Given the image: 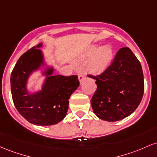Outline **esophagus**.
Instances as JSON below:
<instances>
[{"instance_id": "34e87169", "label": "esophagus", "mask_w": 157, "mask_h": 157, "mask_svg": "<svg viewBox=\"0 0 157 157\" xmlns=\"http://www.w3.org/2000/svg\"><path fill=\"white\" fill-rule=\"evenodd\" d=\"M78 79H79V80H80V82H82V81L84 80L85 75H84V71H81L78 74Z\"/></svg>"}]
</instances>
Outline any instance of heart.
Masks as SVG:
<instances>
[{"label": "heart", "instance_id": "heart-1", "mask_svg": "<svg viewBox=\"0 0 157 157\" xmlns=\"http://www.w3.org/2000/svg\"><path fill=\"white\" fill-rule=\"evenodd\" d=\"M94 55H95L90 61L88 68L92 74H101L112 62L113 57L112 48L110 46H104L100 48L98 46H94L90 49L87 57H91Z\"/></svg>", "mask_w": 157, "mask_h": 157}]
</instances>
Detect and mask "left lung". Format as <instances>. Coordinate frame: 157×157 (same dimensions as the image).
<instances>
[{
    "mask_svg": "<svg viewBox=\"0 0 157 157\" xmlns=\"http://www.w3.org/2000/svg\"><path fill=\"white\" fill-rule=\"evenodd\" d=\"M90 76L97 84L91 107L101 120H121L140 105L144 94L143 72L140 62L128 47L120 48L101 75Z\"/></svg>",
    "mask_w": 157,
    "mask_h": 157,
    "instance_id": "8db88e82",
    "label": "left lung"
}]
</instances>
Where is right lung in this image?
<instances>
[{"instance_id": "right-lung-1", "label": "right lung", "mask_w": 157, "mask_h": 157, "mask_svg": "<svg viewBox=\"0 0 157 157\" xmlns=\"http://www.w3.org/2000/svg\"><path fill=\"white\" fill-rule=\"evenodd\" d=\"M40 44L28 50L17 60L11 74V91L17 111L28 122L37 125H55L63 120L70 97L80 86L77 75H53L54 68L43 71L46 80L40 91L29 93L27 81L33 71L44 66Z\"/></svg>"}]
</instances>
